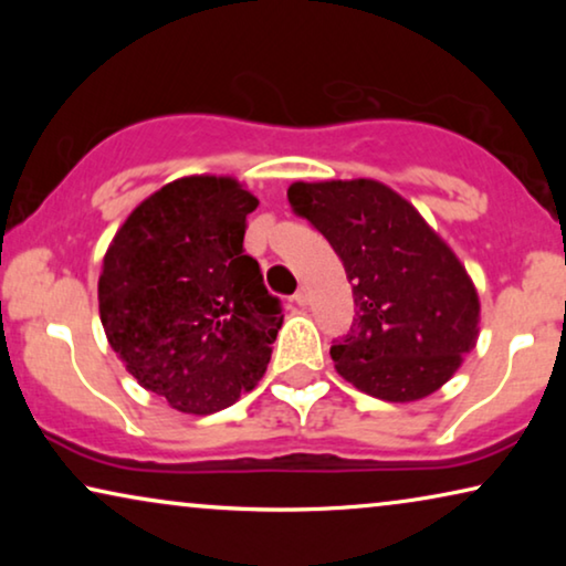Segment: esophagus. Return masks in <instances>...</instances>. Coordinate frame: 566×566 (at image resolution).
Listing matches in <instances>:
<instances>
[{
	"label": "esophagus",
	"instance_id": "obj_1",
	"mask_svg": "<svg viewBox=\"0 0 566 566\" xmlns=\"http://www.w3.org/2000/svg\"><path fill=\"white\" fill-rule=\"evenodd\" d=\"M308 298H312V296H308V289H306V285H304V289H298V291H296V296H293V301H296L298 306H306V304H308Z\"/></svg>",
	"mask_w": 566,
	"mask_h": 566
}]
</instances>
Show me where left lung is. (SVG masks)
Returning a JSON list of instances; mask_svg holds the SVG:
<instances>
[{
    "mask_svg": "<svg viewBox=\"0 0 566 566\" xmlns=\"http://www.w3.org/2000/svg\"><path fill=\"white\" fill-rule=\"evenodd\" d=\"M289 200L353 283L350 335L329 350L337 374L399 405L438 391L479 337V296L455 252L409 200L368 177L293 182Z\"/></svg>",
    "mask_w": 566,
    "mask_h": 566,
    "instance_id": "1",
    "label": "left lung"
}]
</instances>
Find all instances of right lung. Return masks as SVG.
<instances>
[{
	"instance_id": "right-lung-1",
	"label": "right lung",
	"mask_w": 566,
	"mask_h": 566,
	"mask_svg": "<svg viewBox=\"0 0 566 566\" xmlns=\"http://www.w3.org/2000/svg\"><path fill=\"white\" fill-rule=\"evenodd\" d=\"M260 200L234 177L190 175L142 200L115 231L97 281L107 343L146 391L213 415L252 391L283 324L244 254Z\"/></svg>"
}]
</instances>
